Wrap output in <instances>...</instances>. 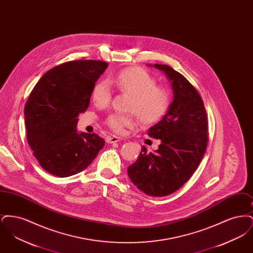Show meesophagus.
I'll return each mask as SVG.
<instances>
[{
	"label": "esophagus",
	"mask_w": 253,
	"mask_h": 253,
	"mask_svg": "<svg viewBox=\"0 0 253 253\" xmlns=\"http://www.w3.org/2000/svg\"><path fill=\"white\" fill-rule=\"evenodd\" d=\"M121 140H122V138L120 136H117V135H110V136H107V138H106L107 143H116V142H119Z\"/></svg>",
	"instance_id": "1"
}]
</instances>
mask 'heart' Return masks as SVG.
<instances>
[{"mask_svg":"<svg viewBox=\"0 0 253 253\" xmlns=\"http://www.w3.org/2000/svg\"><path fill=\"white\" fill-rule=\"evenodd\" d=\"M121 91L132 96L128 110L134 112L144 123L161 120L170 105V93L168 88L157 84L150 73L140 67H129L118 73L111 80ZM91 98L97 107L107 106L112 98V89L104 80L94 85ZM135 123L134 114L113 113L105 120V124L114 132H123Z\"/></svg>","mask_w":253,"mask_h":253,"instance_id":"b5f03b06","label":"heart"}]
</instances>
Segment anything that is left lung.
Listing matches in <instances>:
<instances>
[{
    "mask_svg": "<svg viewBox=\"0 0 253 253\" xmlns=\"http://www.w3.org/2000/svg\"><path fill=\"white\" fill-rule=\"evenodd\" d=\"M165 72L173 90V100L164 118L148 130L160 139L155 153L142 146L136 161L128 167L132 183L151 196L174 193L191 178L204 156L208 140V117L203 99L182 74L166 64L154 65Z\"/></svg>",
    "mask_w": 253,
    "mask_h": 253,
    "instance_id": "1",
    "label": "left lung"
}]
</instances>
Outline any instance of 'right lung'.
I'll use <instances>...</instances> for the list:
<instances>
[{"label": "right lung", "instance_id": "1", "mask_svg": "<svg viewBox=\"0 0 253 253\" xmlns=\"http://www.w3.org/2000/svg\"><path fill=\"white\" fill-rule=\"evenodd\" d=\"M108 63L71 60L45 73L31 91L24 108L27 141L40 165L67 177L87 168L105 141L96 133L77 132L78 116L90 103L94 85Z\"/></svg>", "mask_w": 253, "mask_h": 253}]
</instances>
